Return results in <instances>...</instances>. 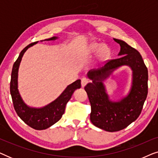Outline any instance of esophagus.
<instances>
[{
    "instance_id": "esophagus-1",
    "label": "esophagus",
    "mask_w": 158,
    "mask_h": 158,
    "mask_svg": "<svg viewBox=\"0 0 158 158\" xmlns=\"http://www.w3.org/2000/svg\"><path fill=\"white\" fill-rule=\"evenodd\" d=\"M88 83V80L87 78H85V77H83V78H82L81 80V85L82 87L84 88L85 86L86 85V84Z\"/></svg>"
}]
</instances>
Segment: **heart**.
<instances>
[{
    "instance_id": "obj_1",
    "label": "heart",
    "mask_w": 158,
    "mask_h": 158,
    "mask_svg": "<svg viewBox=\"0 0 158 158\" xmlns=\"http://www.w3.org/2000/svg\"><path fill=\"white\" fill-rule=\"evenodd\" d=\"M88 52L90 53H98L100 52V57L102 59L106 58L109 55V49L103 43L94 42L90 44L88 47Z\"/></svg>"
}]
</instances>
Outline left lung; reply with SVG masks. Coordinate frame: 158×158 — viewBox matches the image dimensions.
Instances as JSON below:
<instances>
[{
    "label": "left lung",
    "instance_id": "8db88e82",
    "mask_svg": "<svg viewBox=\"0 0 158 158\" xmlns=\"http://www.w3.org/2000/svg\"><path fill=\"white\" fill-rule=\"evenodd\" d=\"M114 40L121 47L119 57L107 62L102 68L88 71L87 77L92 82L85 87L91 106L90 121L94 126L110 132L126 128L139 117L148 88V68L139 52L124 41ZM123 66H128L132 70L131 89L125 96L112 100L103 82Z\"/></svg>",
    "mask_w": 158,
    "mask_h": 158
}]
</instances>
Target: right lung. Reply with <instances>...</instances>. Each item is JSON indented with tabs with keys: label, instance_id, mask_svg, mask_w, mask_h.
<instances>
[{
	"label": "right lung",
	"instance_id": "obj_1",
	"mask_svg": "<svg viewBox=\"0 0 158 158\" xmlns=\"http://www.w3.org/2000/svg\"><path fill=\"white\" fill-rule=\"evenodd\" d=\"M58 38H59L58 36H52L47 40H42V41H54L57 40ZM37 42H38L31 43L26 47L21 52L18 59L14 62L11 73L10 91L15 111L21 118V119L31 128L36 130H43L52 126L62 118L65 110L67 103L71 98V96L75 90L77 88H81V81L80 79L77 80L74 83L67 86L63 92L55 100L44 106L36 108L28 106L21 98L18 88L19 69L25 52L29 47L34 46Z\"/></svg>",
	"mask_w": 158,
	"mask_h": 158
}]
</instances>
